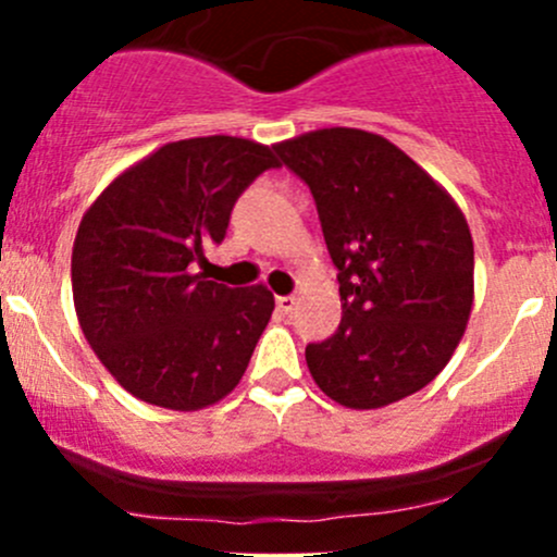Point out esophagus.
I'll use <instances>...</instances> for the list:
<instances>
[{
  "label": "esophagus",
  "instance_id": "1",
  "mask_svg": "<svg viewBox=\"0 0 557 557\" xmlns=\"http://www.w3.org/2000/svg\"><path fill=\"white\" fill-rule=\"evenodd\" d=\"M274 305H277V312L290 314L296 310V305H299V301H296V296H277V299H274Z\"/></svg>",
  "mask_w": 557,
  "mask_h": 557
}]
</instances>
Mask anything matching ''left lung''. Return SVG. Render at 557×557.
Instances as JSON below:
<instances>
[{
    "instance_id": "left-lung-1",
    "label": "left lung",
    "mask_w": 557,
    "mask_h": 557,
    "mask_svg": "<svg viewBox=\"0 0 557 557\" xmlns=\"http://www.w3.org/2000/svg\"><path fill=\"white\" fill-rule=\"evenodd\" d=\"M312 190L342 323L307 345L320 391L380 409L425 387L453 358L474 301V243L453 196L401 148L363 128L274 145Z\"/></svg>"
}]
</instances>
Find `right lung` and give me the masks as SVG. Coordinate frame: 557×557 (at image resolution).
Returning <instances> with one entry per match:
<instances>
[{"label": "right lung", "mask_w": 557, "mask_h": 557, "mask_svg": "<svg viewBox=\"0 0 557 557\" xmlns=\"http://www.w3.org/2000/svg\"><path fill=\"white\" fill-rule=\"evenodd\" d=\"M252 139L194 137L117 174L77 226L72 299L88 345L139 401L196 412L237 387L274 310L263 285L194 272L234 201L280 166Z\"/></svg>", "instance_id": "right-lung-1"}]
</instances>
